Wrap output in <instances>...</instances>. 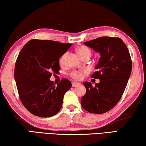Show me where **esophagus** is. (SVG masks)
<instances>
[{"label":"esophagus","instance_id":"1","mask_svg":"<svg viewBox=\"0 0 146 146\" xmlns=\"http://www.w3.org/2000/svg\"><path fill=\"white\" fill-rule=\"evenodd\" d=\"M80 83H78V82H73L72 83V87H76V86H79L80 85Z\"/></svg>","mask_w":146,"mask_h":146}]
</instances>
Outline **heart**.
Listing matches in <instances>:
<instances>
[{
  "label": "heart",
  "instance_id": "obj_1",
  "mask_svg": "<svg viewBox=\"0 0 146 146\" xmlns=\"http://www.w3.org/2000/svg\"><path fill=\"white\" fill-rule=\"evenodd\" d=\"M76 51H77L78 55L80 56L81 58L84 57L86 56H90L91 54L90 49L86 46H80L78 47L77 49H76ZM66 56V53L64 54V55L60 57V63L61 64H63L64 63ZM87 73H88V70L83 69V70L73 71V72H71L70 73V76L73 79H75V80H82L84 76V75Z\"/></svg>",
  "mask_w": 146,
  "mask_h": 146
}]
</instances>
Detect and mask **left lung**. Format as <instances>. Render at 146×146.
Segmentation results:
<instances>
[{"label":"left lung","instance_id":"left-lung-1","mask_svg":"<svg viewBox=\"0 0 146 146\" xmlns=\"http://www.w3.org/2000/svg\"><path fill=\"white\" fill-rule=\"evenodd\" d=\"M100 53L91 78L100 79L93 86L84 82L86 92L81 98L82 107L87 111L102 114L119 102L131 75L132 61L125 44L120 38L102 36L84 42Z\"/></svg>","mask_w":146,"mask_h":146}]
</instances>
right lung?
I'll use <instances>...</instances> for the list:
<instances>
[{"label":"right lung","instance_id":"right-lung-1","mask_svg":"<svg viewBox=\"0 0 146 146\" xmlns=\"http://www.w3.org/2000/svg\"><path fill=\"white\" fill-rule=\"evenodd\" d=\"M72 44L32 39L22 48L15 66L19 98L32 114L50 117L59 112L65 93L71 87L67 78L55 86L49 78L60 70L58 59Z\"/></svg>","mask_w":146,"mask_h":146}]
</instances>
